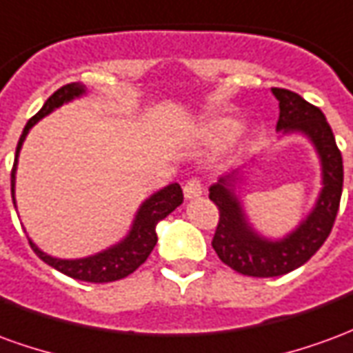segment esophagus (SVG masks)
<instances>
[{
	"mask_svg": "<svg viewBox=\"0 0 353 353\" xmlns=\"http://www.w3.org/2000/svg\"><path fill=\"white\" fill-rule=\"evenodd\" d=\"M183 192H185V199H199L200 194L204 192V187H202V183H200V179H196V177H191L187 183L183 185Z\"/></svg>",
	"mask_w": 353,
	"mask_h": 353,
	"instance_id": "34e87169",
	"label": "esophagus"
}]
</instances>
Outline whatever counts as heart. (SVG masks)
<instances>
[{"instance_id":"b5f03b06","label":"heart","mask_w":353,"mask_h":353,"mask_svg":"<svg viewBox=\"0 0 353 353\" xmlns=\"http://www.w3.org/2000/svg\"><path fill=\"white\" fill-rule=\"evenodd\" d=\"M238 132H240V123L236 119L221 117V119H215L210 124H206V128L202 130V138L206 139L208 143L223 145V143H229L236 138Z\"/></svg>"}]
</instances>
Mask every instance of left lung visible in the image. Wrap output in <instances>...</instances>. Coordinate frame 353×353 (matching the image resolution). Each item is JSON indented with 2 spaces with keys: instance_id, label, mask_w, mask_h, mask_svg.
Segmentation results:
<instances>
[{
  "instance_id": "8db88e82",
  "label": "left lung",
  "mask_w": 353,
  "mask_h": 353,
  "mask_svg": "<svg viewBox=\"0 0 353 353\" xmlns=\"http://www.w3.org/2000/svg\"><path fill=\"white\" fill-rule=\"evenodd\" d=\"M272 94L280 101L276 130L301 132L314 143L321 161L323 189L314 210L291 234L281 240H266L252 229L234 192L240 170H232L210 187V200L219 210V223L212 240L215 253L232 270L253 278L291 272L318 252L333 229L344 179L341 149L321 109L288 88H272Z\"/></svg>"
}]
</instances>
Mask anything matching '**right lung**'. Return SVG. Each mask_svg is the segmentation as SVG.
I'll return each mask as SVG.
<instances>
[{"mask_svg": "<svg viewBox=\"0 0 353 353\" xmlns=\"http://www.w3.org/2000/svg\"><path fill=\"white\" fill-rule=\"evenodd\" d=\"M81 94H85V87L79 85V83H70V85L60 87L57 92L50 96L49 100L45 101V105L28 121V124L24 126V132H22V136L19 139L17 154H14V164H12L11 170L12 202H14V174H17L20 147L24 143L30 128L39 119L49 115L50 111H54L62 103L73 100V98H79ZM181 202H183V191H181L179 183H172L161 189L159 192H154L153 196H149L139 206L136 219L132 223L130 232H128V236L124 238L123 242L111 245L105 252L85 257V259H57V257H50L47 253H43L32 240H30V245L37 253L39 259L45 261L52 268H57L58 272L73 278V280L92 281V283H108V281L123 280L128 274L134 272L138 266L145 263L149 253L153 252L154 244H157V230H154L157 229V223L162 221L166 215L172 214Z\"/></svg>", "mask_w": 353, "mask_h": 353, "instance_id": "obj_1", "label": "right lung"}]
</instances>
